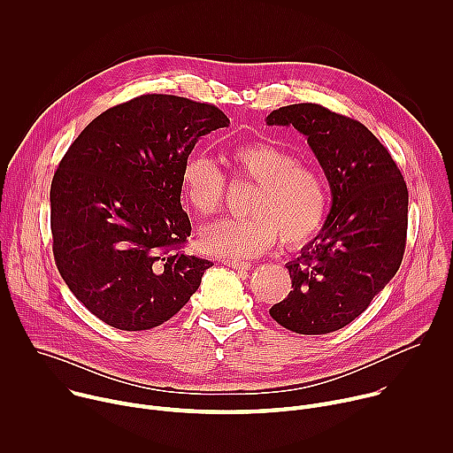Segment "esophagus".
<instances>
[{"label": "esophagus", "instance_id": "obj_1", "mask_svg": "<svg viewBox=\"0 0 453 453\" xmlns=\"http://www.w3.org/2000/svg\"><path fill=\"white\" fill-rule=\"evenodd\" d=\"M222 264L226 267L236 269V271H250V264L249 262H238V260H222Z\"/></svg>", "mask_w": 453, "mask_h": 453}]
</instances>
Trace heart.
<instances>
[{
  "instance_id": "1",
  "label": "heart",
  "mask_w": 453,
  "mask_h": 453,
  "mask_svg": "<svg viewBox=\"0 0 453 453\" xmlns=\"http://www.w3.org/2000/svg\"><path fill=\"white\" fill-rule=\"evenodd\" d=\"M238 179L256 184L247 203L249 219H222L201 229L199 242L206 254L247 260L269 249L280 236L287 247L310 242L328 215L330 193L326 179L297 157L267 142H252L231 150ZM180 189L186 204L197 215L220 210L226 175L215 161L201 152L184 159Z\"/></svg>"
}]
</instances>
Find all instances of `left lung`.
<instances>
[{
    "label": "left lung",
    "instance_id": "8db88e82",
    "mask_svg": "<svg viewBox=\"0 0 453 453\" xmlns=\"http://www.w3.org/2000/svg\"><path fill=\"white\" fill-rule=\"evenodd\" d=\"M267 125H292L306 136L332 189L325 226L287 264L288 297L269 311L290 332L332 334L355 320L398 273L407 240V184L389 150L353 118L294 104L273 111Z\"/></svg>",
    "mask_w": 453,
    "mask_h": 453
}]
</instances>
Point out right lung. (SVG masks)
Instances as JSON below:
<instances>
[{"mask_svg":"<svg viewBox=\"0 0 453 453\" xmlns=\"http://www.w3.org/2000/svg\"><path fill=\"white\" fill-rule=\"evenodd\" d=\"M229 118L211 104L143 95L96 116L51 180L57 269L105 325L150 330L197 292L213 264L180 247L191 233L180 170Z\"/></svg>","mask_w":453,"mask_h":453,"instance_id":"right-lung-1","label":"right lung"}]
</instances>
